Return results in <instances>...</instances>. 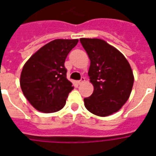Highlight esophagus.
<instances>
[{
  "label": "esophagus",
  "mask_w": 156,
  "mask_h": 156,
  "mask_svg": "<svg viewBox=\"0 0 156 156\" xmlns=\"http://www.w3.org/2000/svg\"><path fill=\"white\" fill-rule=\"evenodd\" d=\"M84 82H85V78H84V77H83V78H81L80 80L78 81V83L79 84V85H81V84L84 83Z\"/></svg>",
  "instance_id": "1"
}]
</instances>
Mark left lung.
Masks as SVG:
<instances>
[{"instance_id":"left-lung-1","label":"left lung","mask_w":156,"mask_h":156,"mask_svg":"<svg viewBox=\"0 0 156 156\" xmlns=\"http://www.w3.org/2000/svg\"><path fill=\"white\" fill-rule=\"evenodd\" d=\"M80 42L90 58L88 75L94 86L92 95L84 99V105L96 116L112 115L130 95L134 80L130 65L123 54L104 40L82 38Z\"/></svg>"}]
</instances>
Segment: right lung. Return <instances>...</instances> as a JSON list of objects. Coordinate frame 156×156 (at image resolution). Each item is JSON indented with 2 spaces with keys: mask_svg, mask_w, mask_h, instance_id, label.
<instances>
[{
  "mask_svg": "<svg viewBox=\"0 0 156 156\" xmlns=\"http://www.w3.org/2000/svg\"><path fill=\"white\" fill-rule=\"evenodd\" d=\"M78 40H55L30 56L21 73L23 95L35 109L55 112L66 105L69 93L73 89L66 78V56Z\"/></svg>",
  "mask_w": 156,
  "mask_h": 156,
  "instance_id": "1",
  "label": "right lung"
}]
</instances>
